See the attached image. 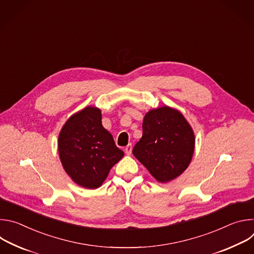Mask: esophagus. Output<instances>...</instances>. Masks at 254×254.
<instances>
[{
    "label": "esophagus",
    "instance_id": "esophagus-1",
    "mask_svg": "<svg viewBox=\"0 0 254 254\" xmlns=\"http://www.w3.org/2000/svg\"><path fill=\"white\" fill-rule=\"evenodd\" d=\"M131 150H132V148H131V144L130 143H128L127 146L125 148V152H126L127 155H130L131 154Z\"/></svg>",
    "mask_w": 254,
    "mask_h": 254
}]
</instances>
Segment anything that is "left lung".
Segmentation results:
<instances>
[{
    "mask_svg": "<svg viewBox=\"0 0 254 254\" xmlns=\"http://www.w3.org/2000/svg\"><path fill=\"white\" fill-rule=\"evenodd\" d=\"M195 149V134L182 113L164 105L149 111L142 122V136L133 156L159 183H168L189 167Z\"/></svg>",
    "mask_w": 254,
    "mask_h": 254,
    "instance_id": "obj_1",
    "label": "left lung"
}]
</instances>
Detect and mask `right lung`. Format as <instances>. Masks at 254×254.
Returning a JSON list of instances; mask_svg holds the SVG:
<instances>
[{
	"label": "right lung",
	"instance_id": "right-lung-1",
	"mask_svg": "<svg viewBox=\"0 0 254 254\" xmlns=\"http://www.w3.org/2000/svg\"><path fill=\"white\" fill-rule=\"evenodd\" d=\"M58 153L67 175L86 189L99 188L125 155L103 127L101 111L95 106H86L67 120L59 132Z\"/></svg>",
	"mask_w": 254,
	"mask_h": 254
}]
</instances>
